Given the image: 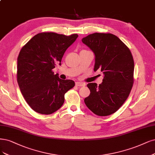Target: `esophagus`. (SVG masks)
I'll use <instances>...</instances> for the list:
<instances>
[{
  "instance_id": "34e87169",
  "label": "esophagus",
  "mask_w": 155,
  "mask_h": 155,
  "mask_svg": "<svg viewBox=\"0 0 155 155\" xmlns=\"http://www.w3.org/2000/svg\"><path fill=\"white\" fill-rule=\"evenodd\" d=\"M76 85L77 87H84L85 86V83L81 82H76Z\"/></svg>"
}]
</instances>
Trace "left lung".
<instances>
[{
	"instance_id": "obj_1",
	"label": "left lung",
	"mask_w": 155,
	"mask_h": 155,
	"mask_svg": "<svg viewBox=\"0 0 155 155\" xmlns=\"http://www.w3.org/2000/svg\"><path fill=\"white\" fill-rule=\"evenodd\" d=\"M95 55L94 71L103 72L99 85L87 84L90 90L84 101L94 114L107 116L115 113L128 97L133 83L134 61L130 49L117 36L95 33L82 38Z\"/></svg>"
}]
</instances>
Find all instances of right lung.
<instances>
[{
    "instance_id": "1",
    "label": "right lung",
    "mask_w": 155,
    "mask_h": 155,
    "mask_svg": "<svg viewBox=\"0 0 155 155\" xmlns=\"http://www.w3.org/2000/svg\"><path fill=\"white\" fill-rule=\"evenodd\" d=\"M78 35L41 33L21 49L17 58V81L24 98L37 113L49 115L63 104L64 95L75 83L63 80L52 71L61 65L64 53Z\"/></svg>"
}]
</instances>
